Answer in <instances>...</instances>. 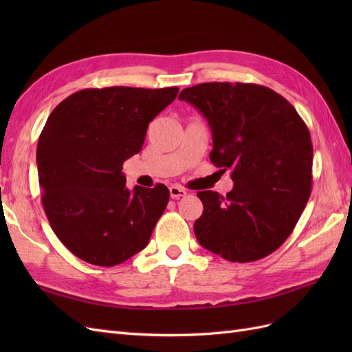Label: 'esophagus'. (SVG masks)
<instances>
[{
	"mask_svg": "<svg viewBox=\"0 0 352 352\" xmlns=\"http://www.w3.org/2000/svg\"><path fill=\"white\" fill-rule=\"evenodd\" d=\"M168 190H170V197L175 198V199H179V198H182V197L186 195V189L180 188L177 185H172L168 188Z\"/></svg>",
	"mask_w": 352,
	"mask_h": 352,
	"instance_id": "esophagus-1",
	"label": "esophagus"
}]
</instances>
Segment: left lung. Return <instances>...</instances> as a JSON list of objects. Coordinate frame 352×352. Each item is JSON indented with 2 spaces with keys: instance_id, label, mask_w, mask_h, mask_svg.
Returning <instances> with one entry per match:
<instances>
[{
  "instance_id": "8db88e82",
  "label": "left lung",
  "mask_w": 352,
  "mask_h": 352,
  "mask_svg": "<svg viewBox=\"0 0 352 352\" xmlns=\"http://www.w3.org/2000/svg\"><path fill=\"white\" fill-rule=\"evenodd\" d=\"M212 133L211 163L230 170L233 189L223 197L199 190L198 242L233 263L267 257L291 235L313 184V144L294 105L267 87L210 82L184 89Z\"/></svg>"
}]
</instances>
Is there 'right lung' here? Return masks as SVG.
I'll return each instance as SVG.
<instances>
[{"mask_svg": "<svg viewBox=\"0 0 352 352\" xmlns=\"http://www.w3.org/2000/svg\"><path fill=\"white\" fill-rule=\"evenodd\" d=\"M177 92L88 88L50 114L36 148L42 204L57 238L78 258L113 267L146 247L170 192L162 184L129 190L122 168Z\"/></svg>", "mask_w": 352, "mask_h": 352, "instance_id": "right-lung-1", "label": "right lung"}]
</instances>
